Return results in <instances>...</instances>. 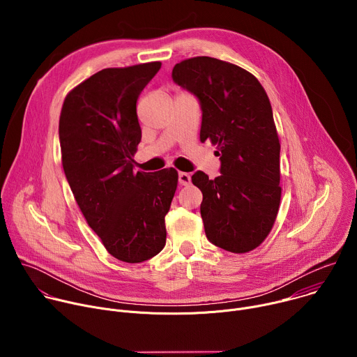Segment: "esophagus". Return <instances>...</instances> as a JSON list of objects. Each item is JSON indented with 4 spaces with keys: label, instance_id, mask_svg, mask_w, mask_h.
<instances>
[{
    "label": "esophagus",
    "instance_id": "1",
    "mask_svg": "<svg viewBox=\"0 0 357 357\" xmlns=\"http://www.w3.org/2000/svg\"><path fill=\"white\" fill-rule=\"evenodd\" d=\"M178 182L181 185H189L190 183V175L186 172H179L178 174Z\"/></svg>",
    "mask_w": 357,
    "mask_h": 357
}]
</instances>
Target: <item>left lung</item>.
<instances>
[{
    "instance_id": "8db88e82",
    "label": "left lung",
    "mask_w": 357,
    "mask_h": 357,
    "mask_svg": "<svg viewBox=\"0 0 357 357\" xmlns=\"http://www.w3.org/2000/svg\"><path fill=\"white\" fill-rule=\"evenodd\" d=\"M174 82L200 105V141L218 145L220 175L196 171L208 240L230 252L259 247L273 229L280 200V141L268 96L247 70L209 56L176 63Z\"/></svg>"
}]
</instances>
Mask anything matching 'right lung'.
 Listing matches in <instances>:
<instances>
[{"label":"right lung","mask_w":357,"mask_h":357,"mask_svg":"<svg viewBox=\"0 0 357 357\" xmlns=\"http://www.w3.org/2000/svg\"><path fill=\"white\" fill-rule=\"evenodd\" d=\"M161 62L103 69L65 98L59 119L62 165L77 205L106 250L142 263L164 248L165 216L178 172H134L141 141L137 100Z\"/></svg>","instance_id":"add662e5"}]
</instances>
